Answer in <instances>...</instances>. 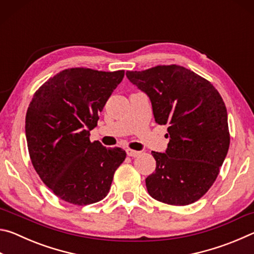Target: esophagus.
Masks as SVG:
<instances>
[{
  "instance_id": "obj_1",
  "label": "esophagus",
  "mask_w": 254,
  "mask_h": 254,
  "mask_svg": "<svg viewBox=\"0 0 254 254\" xmlns=\"http://www.w3.org/2000/svg\"><path fill=\"white\" fill-rule=\"evenodd\" d=\"M127 153L128 157H132V158H135L137 156H140V151H135V150H131V149H127Z\"/></svg>"
}]
</instances>
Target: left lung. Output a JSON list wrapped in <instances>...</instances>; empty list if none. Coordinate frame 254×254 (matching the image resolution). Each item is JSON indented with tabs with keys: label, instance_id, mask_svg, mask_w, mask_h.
I'll return each mask as SVG.
<instances>
[{
	"label": "left lung",
	"instance_id": "8db88e82",
	"mask_svg": "<svg viewBox=\"0 0 254 254\" xmlns=\"http://www.w3.org/2000/svg\"><path fill=\"white\" fill-rule=\"evenodd\" d=\"M127 77L149 96L156 122L169 126L166 152L152 151L157 167L145 179L149 195L169 205L195 203L212 187L229 151L222 96L207 79L178 65L127 71Z\"/></svg>",
	"mask_w": 254,
	"mask_h": 254
}]
</instances>
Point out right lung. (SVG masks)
Masks as SVG:
<instances>
[{
    "label": "right lung",
    "instance_id": "1",
    "mask_svg": "<svg viewBox=\"0 0 254 254\" xmlns=\"http://www.w3.org/2000/svg\"><path fill=\"white\" fill-rule=\"evenodd\" d=\"M124 70L68 68L34 93L25 117L30 159L44 184L74 205H89L109 194L127 153L89 140V131Z\"/></svg>",
    "mask_w": 254,
    "mask_h": 254
}]
</instances>
